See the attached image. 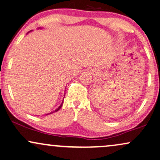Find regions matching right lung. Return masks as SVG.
I'll list each match as a JSON object with an SVG mask.
<instances>
[{"label": "right lung", "mask_w": 160, "mask_h": 160, "mask_svg": "<svg viewBox=\"0 0 160 160\" xmlns=\"http://www.w3.org/2000/svg\"><path fill=\"white\" fill-rule=\"evenodd\" d=\"M38 29H40V27H39V28H38ZM30 32H31V31H30ZM29 32H28V33H29ZM28 33H27V34H28ZM64 96H65V95H64ZM62 104H63V100H62V103H61V104H60V106L59 107H58V108H57V109H56V110H54V112H52L48 113V114H46V115H48V114H52V113H54V112H58V111H59V110H60V108H61V107H62Z\"/></svg>", "instance_id": "obj_1"}]
</instances>
